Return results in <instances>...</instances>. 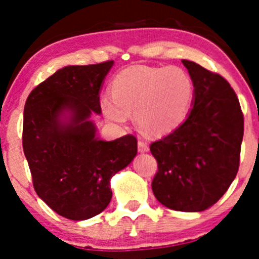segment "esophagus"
<instances>
[{"label":"esophagus","mask_w":259,"mask_h":259,"mask_svg":"<svg viewBox=\"0 0 259 259\" xmlns=\"http://www.w3.org/2000/svg\"><path fill=\"white\" fill-rule=\"evenodd\" d=\"M138 150H139L140 153H146V151L149 150V146L145 142L139 140V142H138Z\"/></svg>","instance_id":"1"}]
</instances>
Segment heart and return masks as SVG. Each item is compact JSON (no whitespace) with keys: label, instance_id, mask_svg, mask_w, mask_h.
Masks as SVG:
<instances>
[{"label":"heart","instance_id":"1","mask_svg":"<svg viewBox=\"0 0 259 259\" xmlns=\"http://www.w3.org/2000/svg\"><path fill=\"white\" fill-rule=\"evenodd\" d=\"M111 99L101 101L109 121L126 124L130 114L140 130L165 135L183 122L193 99V82L180 67L133 66L122 70L110 85Z\"/></svg>","mask_w":259,"mask_h":259}]
</instances>
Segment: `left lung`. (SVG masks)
Masks as SVG:
<instances>
[{
  "instance_id": "1",
  "label": "left lung",
  "mask_w": 259,
  "mask_h": 259,
  "mask_svg": "<svg viewBox=\"0 0 259 259\" xmlns=\"http://www.w3.org/2000/svg\"><path fill=\"white\" fill-rule=\"evenodd\" d=\"M194 86L187 119L154 142L156 199L173 210L203 211L215 204L237 176L244 132L238 98L221 75L182 60Z\"/></svg>"
}]
</instances>
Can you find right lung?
Masks as SVG:
<instances>
[{
	"label": "right lung",
	"instance_id": "1",
	"mask_svg": "<svg viewBox=\"0 0 259 259\" xmlns=\"http://www.w3.org/2000/svg\"><path fill=\"white\" fill-rule=\"evenodd\" d=\"M114 61L65 66L36 86L23 110V153L38 197L61 217L85 221L110 203V179L138 153L133 135L101 140L90 119Z\"/></svg>",
	"mask_w": 259,
	"mask_h": 259
}]
</instances>
